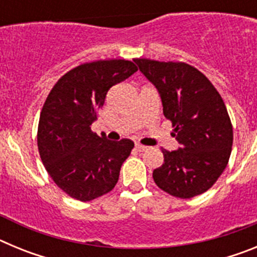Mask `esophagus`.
Masks as SVG:
<instances>
[{
	"instance_id": "obj_1",
	"label": "esophagus",
	"mask_w": 257,
	"mask_h": 257,
	"mask_svg": "<svg viewBox=\"0 0 257 257\" xmlns=\"http://www.w3.org/2000/svg\"><path fill=\"white\" fill-rule=\"evenodd\" d=\"M135 148H136V151H139V152H144V151H147V149H148L147 147H144V145L139 144V143H136Z\"/></svg>"
}]
</instances>
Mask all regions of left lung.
<instances>
[{"instance_id":"obj_1","label":"left lung","mask_w":257,"mask_h":257,"mask_svg":"<svg viewBox=\"0 0 257 257\" xmlns=\"http://www.w3.org/2000/svg\"><path fill=\"white\" fill-rule=\"evenodd\" d=\"M157 88L163 114L175 127L179 149H162L163 165L154 183L178 198H192L216 183L228 165L233 127L217 90L198 69L185 63L134 59Z\"/></svg>"}]
</instances>
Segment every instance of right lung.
I'll return each mask as SVG.
<instances>
[{
  "label": "right lung",
  "mask_w": 257,
  "mask_h": 257,
  "mask_svg": "<svg viewBox=\"0 0 257 257\" xmlns=\"http://www.w3.org/2000/svg\"><path fill=\"white\" fill-rule=\"evenodd\" d=\"M138 70L112 59L78 65L52 87L38 123L41 160L54 183L72 198L87 202L110 192L134 142H110L91 131L106 92Z\"/></svg>",
  "instance_id": "right-lung-1"
}]
</instances>
